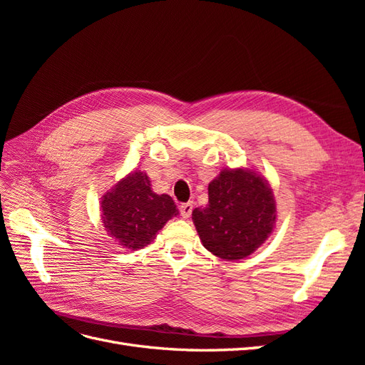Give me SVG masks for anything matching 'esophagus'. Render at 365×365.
I'll return each instance as SVG.
<instances>
[{
    "instance_id": "1",
    "label": "esophagus",
    "mask_w": 365,
    "mask_h": 365,
    "mask_svg": "<svg viewBox=\"0 0 365 365\" xmlns=\"http://www.w3.org/2000/svg\"><path fill=\"white\" fill-rule=\"evenodd\" d=\"M192 210H193V202L190 201V202H184V204H181L180 205V212H181V216L182 217H190V215H192Z\"/></svg>"
}]
</instances>
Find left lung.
I'll use <instances>...</instances> for the list:
<instances>
[{"label":"left lung","instance_id":"obj_1","mask_svg":"<svg viewBox=\"0 0 365 365\" xmlns=\"http://www.w3.org/2000/svg\"><path fill=\"white\" fill-rule=\"evenodd\" d=\"M202 245L224 260H240L268 239L275 201L267 180L250 169H225L208 184V204L195 208Z\"/></svg>","mask_w":365,"mask_h":365}]
</instances>
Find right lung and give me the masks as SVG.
I'll return each instance as SVG.
<instances>
[{
	"instance_id": "right-lung-1",
	"label": "right lung",
	"mask_w": 365,
	"mask_h": 365,
	"mask_svg": "<svg viewBox=\"0 0 365 365\" xmlns=\"http://www.w3.org/2000/svg\"><path fill=\"white\" fill-rule=\"evenodd\" d=\"M178 208L169 195L152 192L145 172H132L102 197V222L108 235L128 250L146 247Z\"/></svg>"
}]
</instances>
